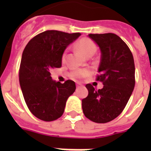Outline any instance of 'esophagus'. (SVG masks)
<instances>
[{
  "label": "esophagus",
  "mask_w": 151,
  "mask_h": 151,
  "mask_svg": "<svg viewBox=\"0 0 151 151\" xmlns=\"http://www.w3.org/2000/svg\"><path fill=\"white\" fill-rule=\"evenodd\" d=\"M76 85H77V88H81V87H82L83 85H81V83H77V84H76Z\"/></svg>",
  "instance_id": "obj_1"
}]
</instances>
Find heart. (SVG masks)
Returning <instances> with one entry per match:
<instances>
[{
    "label": "heart",
    "mask_w": 151,
    "mask_h": 151,
    "mask_svg": "<svg viewBox=\"0 0 151 151\" xmlns=\"http://www.w3.org/2000/svg\"><path fill=\"white\" fill-rule=\"evenodd\" d=\"M76 47L86 57L90 55H94L96 52V46L92 40L88 38L81 39L76 45ZM65 57H66V54L63 55V59H65ZM88 73V71L87 70H79L73 71L72 73V76L74 78H80V77H85Z\"/></svg>",
    "instance_id": "b5f03b06"
}]
</instances>
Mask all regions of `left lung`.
I'll list each match as a JSON object with an SVG mask.
<instances>
[{
	"mask_svg": "<svg viewBox=\"0 0 151 151\" xmlns=\"http://www.w3.org/2000/svg\"><path fill=\"white\" fill-rule=\"evenodd\" d=\"M100 50L97 81L103 84L95 90L85 85L88 95L81 101L84 114L96 123L112 121L123 111L135 87V64L131 51L114 34H88Z\"/></svg>",
	"mask_w": 151,
	"mask_h": 151,
	"instance_id": "left-lung-1",
	"label": "left lung"
}]
</instances>
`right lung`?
Masks as SVG:
<instances>
[{
    "mask_svg": "<svg viewBox=\"0 0 151 151\" xmlns=\"http://www.w3.org/2000/svg\"><path fill=\"white\" fill-rule=\"evenodd\" d=\"M46 30L32 38L24 48L19 68V84L30 112L39 119L52 122L63 115L66 100L76 89L71 80L61 84L52 80L51 70L62 66L67 46L80 37Z\"/></svg>",
    "mask_w": 151,
    "mask_h": 151,
    "instance_id": "add662e5",
    "label": "right lung"
}]
</instances>
